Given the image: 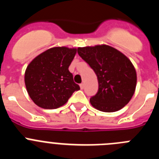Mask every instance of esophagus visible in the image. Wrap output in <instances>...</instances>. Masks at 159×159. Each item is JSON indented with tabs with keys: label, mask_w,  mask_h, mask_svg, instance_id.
<instances>
[{
	"label": "esophagus",
	"mask_w": 159,
	"mask_h": 159,
	"mask_svg": "<svg viewBox=\"0 0 159 159\" xmlns=\"http://www.w3.org/2000/svg\"><path fill=\"white\" fill-rule=\"evenodd\" d=\"M80 89H84V84H81L80 85Z\"/></svg>",
	"instance_id": "1"
}]
</instances>
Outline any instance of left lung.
<instances>
[{"instance_id":"1","label":"left lung","mask_w":159,"mask_h":159,"mask_svg":"<svg viewBox=\"0 0 159 159\" xmlns=\"http://www.w3.org/2000/svg\"><path fill=\"white\" fill-rule=\"evenodd\" d=\"M80 57L97 75L99 90L90 99L93 107L103 112L119 111L130 102L137 84L135 68L123 53L107 44L78 48Z\"/></svg>"}]
</instances>
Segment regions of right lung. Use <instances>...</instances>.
Masks as SVG:
<instances>
[{
	"instance_id": "right-lung-1",
	"label": "right lung",
	"mask_w": 159,
	"mask_h": 159,
	"mask_svg": "<svg viewBox=\"0 0 159 159\" xmlns=\"http://www.w3.org/2000/svg\"><path fill=\"white\" fill-rule=\"evenodd\" d=\"M76 52V48H51L29 63L25 84L35 104L43 109H56L65 104L73 92L80 90L68 70Z\"/></svg>"
}]
</instances>
